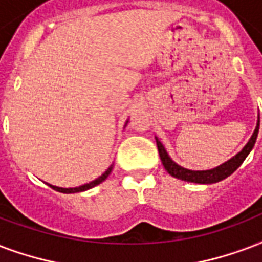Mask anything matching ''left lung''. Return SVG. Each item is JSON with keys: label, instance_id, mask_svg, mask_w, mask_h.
<instances>
[{"label": "left lung", "instance_id": "obj_1", "mask_svg": "<svg viewBox=\"0 0 262 262\" xmlns=\"http://www.w3.org/2000/svg\"><path fill=\"white\" fill-rule=\"evenodd\" d=\"M258 129H259V117L258 121H257V126L254 129V133L250 137V140L247 141V144L243 147V149L241 152H237L233 158H231L229 161H227L223 165L214 167V169H210V170H189V169H185V167H181L180 165L171 161L169 154L166 152V149L162 145V143L155 137L157 140L158 151H159V157H161V161L163 163V167L166 169L167 173L176 179L184 180V181H188V183H196V184H213V183H219L221 180L227 179L228 176H231L233 171L236 170L237 167L241 166L243 163V161L246 159V157L250 154V151L253 149L255 144V140H257V136H258Z\"/></svg>", "mask_w": 262, "mask_h": 262}]
</instances>
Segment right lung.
<instances>
[{"label":"right lung","instance_id":"right-lung-1","mask_svg":"<svg viewBox=\"0 0 262 262\" xmlns=\"http://www.w3.org/2000/svg\"><path fill=\"white\" fill-rule=\"evenodd\" d=\"M127 123V122H126ZM111 170H113V165L107 169V170L103 173V174L100 176V177H97L96 180H93V181H91V183H88V184H83V185H79V187H75V188H61V187H56V185H52V184H48L51 188H53L55 191H57V192H63V193H75V192H82V191H86V189H91L93 188V187H96V185H99L100 183H103L107 177L110 176V173H111Z\"/></svg>","mask_w":262,"mask_h":262}]
</instances>
